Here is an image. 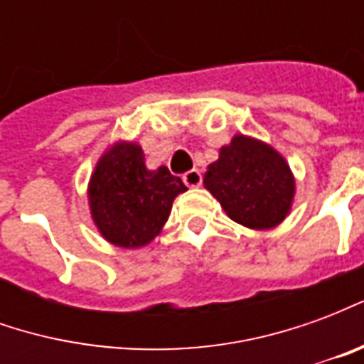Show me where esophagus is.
Segmentation results:
<instances>
[{"instance_id":"esophagus-1","label":"esophagus","mask_w":364,"mask_h":364,"mask_svg":"<svg viewBox=\"0 0 364 364\" xmlns=\"http://www.w3.org/2000/svg\"><path fill=\"white\" fill-rule=\"evenodd\" d=\"M183 181H185L187 187H198V185L203 183V175H200L198 169H191V171H187V173L183 175Z\"/></svg>"}]
</instances>
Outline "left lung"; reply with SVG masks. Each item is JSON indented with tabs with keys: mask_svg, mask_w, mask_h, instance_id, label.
<instances>
[{
	"mask_svg": "<svg viewBox=\"0 0 364 364\" xmlns=\"http://www.w3.org/2000/svg\"><path fill=\"white\" fill-rule=\"evenodd\" d=\"M203 183L232 220L252 230L279 226L296 195L289 161L271 144L245 134L222 146Z\"/></svg>",
	"mask_w": 364,
	"mask_h": 364,
	"instance_id": "left-lung-1",
	"label": "left lung"
}]
</instances>
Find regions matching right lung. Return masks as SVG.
Wrapping results in <instances>:
<instances>
[{"label":"right lung","instance_id":"add662e5","mask_svg":"<svg viewBox=\"0 0 364 364\" xmlns=\"http://www.w3.org/2000/svg\"><path fill=\"white\" fill-rule=\"evenodd\" d=\"M187 187L166 166L148 169L142 146L119 140L101 154L87 185L91 220L117 247L136 250L158 236Z\"/></svg>","mask_w":364,"mask_h":364}]
</instances>
